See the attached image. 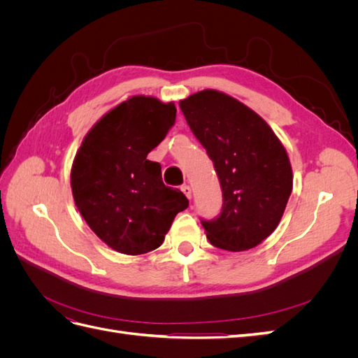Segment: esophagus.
Segmentation results:
<instances>
[{"instance_id":"esophagus-1","label":"esophagus","mask_w":358,"mask_h":358,"mask_svg":"<svg viewBox=\"0 0 358 358\" xmlns=\"http://www.w3.org/2000/svg\"><path fill=\"white\" fill-rule=\"evenodd\" d=\"M180 189L183 191V194H185V196H187L188 199H191L192 192H191V187H189V185H187V183H185V185H182V187H180Z\"/></svg>"}]
</instances>
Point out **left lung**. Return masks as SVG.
<instances>
[{
  "label": "left lung",
  "mask_w": 358,
  "mask_h": 358,
  "mask_svg": "<svg viewBox=\"0 0 358 358\" xmlns=\"http://www.w3.org/2000/svg\"><path fill=\"white\" fill-rule=\"evenodd\" d=\"M179 106L222 191L220 215L201 220L209 242L233 252L262 243L275 231L291 196L287 150L263 117L230 95L204 90Z\"/></svg>",
  "instance_id": "1"
}]
</instances>
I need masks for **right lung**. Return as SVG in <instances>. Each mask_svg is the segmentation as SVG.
<instances>
[{
  "mask_svg": "<svg viewBox=\"0 0 358 358\" xmlns=\"http://www.w3.org/2000/svg\"><path fill=\"white\" fill-rule=\"evenodd\" d=\"M176 107L137 95L116 106L83 138L71 169V191L83 220L117 252L154 251L175 216L188 208L180 189L166 187L148 154L175 125Z\"/></svg>",
  "mask_w": 358,
  "mask_h": 358,
  "instance_id": "1",
  "label": "right lung"
}]
</instances>
